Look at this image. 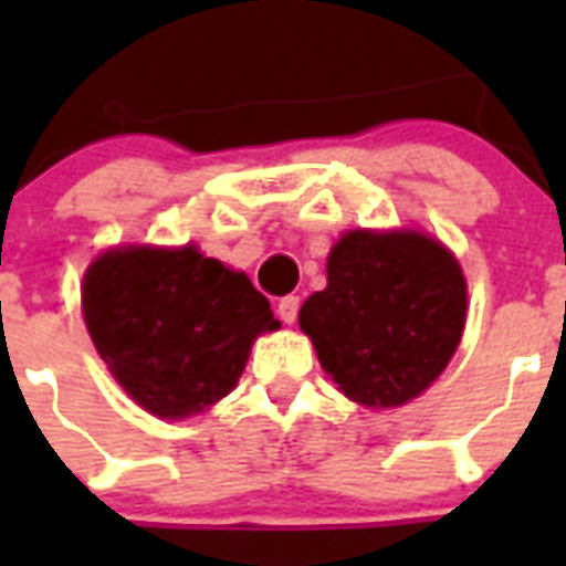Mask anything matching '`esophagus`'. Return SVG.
Returning <instances> with one entry per match:
<instances>
[{
    "instance_id": "obj_1",
    "label": "esophagus",
    "mask_w": 566,
    "mask_h": 566,
    "mask_svg": "<svg viewBox=\"0 0 566 566\" xmlns=\"http://www.w3.org/2000/svg\"><path fill=\"white\" fill-rule=\"evenodd\" d=\"M297 312H300V297H294V294L280 297L277 314H280V319H283V323H289V326H292L294 319H297Z\"/></svg>"
}]
</instances>
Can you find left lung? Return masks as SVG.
I'll return each mask as SVG.
<instances>
[{
    "instance_id": "obj_1",
    "label": "left lung",
    "mask_w": 566,
    "mask_h": 566,
    "mask_svg": "<svg viewBox=\"0 0 566 566\" xmlns=\"http://www.w3.org/2000/svg\"><path fill=\"white\" fill-rule=\"evenodd\" d=\"M468 314L462 266L413 229H354L328 254V286L300 308L323 371L368 408L411 402L448 368Z\"/></svg>"
}]
</instances>
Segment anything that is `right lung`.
Here are the masks:
<instances>
[{
  "instance_id": "1",
  "label": "right lung",
  "mask_w": 566,
  "mask_h": 566,
  "mask_svg": "<svg viewBox=\"0 0 566 566\" xmlns=\"http://www.w3.org/2000/svg\"><path fill=\"white\" fill-rule=\"evenodd\" d=\"M82 312L109 374L144 411L184 419L227 397L252 343L280 328L243 272L198 247H124L90 263Z\"/></svg>"
}]
</instances>
